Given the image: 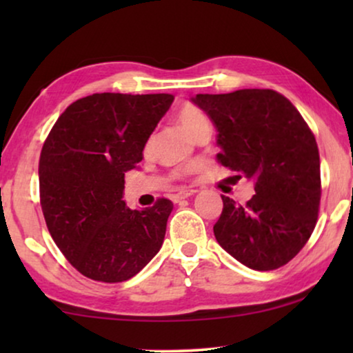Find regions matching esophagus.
<instances>
[{"label":"esophagus","instance_id":"obj_1","mask_svg":"<svg viewBox=\"0 0 353 353\" xmlns=\"http://www.w3.org/2000/svg\"><path fill=\"white\" fill-rule=\"evenodd\" d=\"M196 192H197L196 190H181L180 192H176V194L172 196V201L176 204V202H180V201H183V199H188V197L194 196Z\"/></svg>","mask_w":353,"mask_h":353}]
</instances>
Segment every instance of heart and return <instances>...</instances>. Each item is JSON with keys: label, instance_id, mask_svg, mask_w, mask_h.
Listing matches in <instances>:
<instances>
[{"label": "heart", "instance_id": "b5f03b06", "mask_svg": "<svg viewBox=\"0 0 353 353\" xmlns=\"http://www.w3.org/2000/svg\"><path fill=\"white\" fill-rule=\"evenodd\" d=\"M176 119H178V123H180V127L192 138H194L196 134L201 132V130L210 127L209 120H207L204 112L190 104L183 105V108L180 109V112H178V115H176ZM191 168L192 167H188L186 170H191Z\"/></svg>", "mask_w": 353, "mask_h": 353}]
</instances>
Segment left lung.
<instances>
[{
    "label": "left lung",
    "mask_w": 353,
    "mask_h": 353,
    "mask_svg": "<svg viewBox=\"0 0 353 353\" xmlns=\"http://www.w3.org/2000/svg\"><path fill=\"white\" fill-rule=\"evenodd\" d=\"M191 101L219 132L216 161L254 181L255 194L245 205L221 196L215 239L245 267H283L305 245L318 219L315 137L291 101L273 90L197 94Z\"/></svg>",
    "instance_id": "left-lung-1"
}]
</instances>
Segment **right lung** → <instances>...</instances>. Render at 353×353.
<instances>
[{"instance_id": "add662e5", "label": "right lung", "mask_w": 353, "mask_h": 353, "mask_svg": "<svg viewBox=\"0 0 353 353\" xmlns=\"http://www.w3.org/2000/svg\"><path fill=\"white\" fill-rule=\"evenodd\" d=\"M172 94L96 93L72 103L43 144L40 201L65 259L86 278L122 283L162 248L173 204L132 210L125 172L137 168Z\"/></svg>"}]
</instances>
